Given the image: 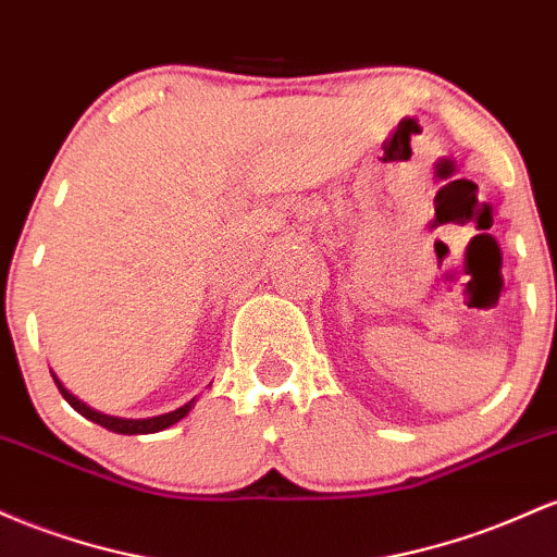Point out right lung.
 Masks as SVG:
<instances>
[{
    "mask_svg": "<svg viewBox=\"0 0 557 557\" xmlns=\"http://www.w3.org/2000/svg\"><path fill=\"white\" fill-rule=\"evenodd\" d=\"M54 384H58L60 395L67 399V405H71L73 410H78L81 416L89 418V421L99 423V426H104L108 431H115V434H158V431L173 426V423H178L181 418L189 416V410L195 408V399H189L186 405H181V408L171 410V413H162V416H152V418H117V416H108V413H99V410L89 408L86 403H81V399L76 395H71V392L65 389V384L54 376Z\"/></svg>",
    "mask_w": 557,
    "mask_h": 557,
    "instance_id": "right-lung-1",
    "label": "right lung"
}]
</instances>
